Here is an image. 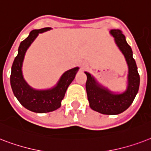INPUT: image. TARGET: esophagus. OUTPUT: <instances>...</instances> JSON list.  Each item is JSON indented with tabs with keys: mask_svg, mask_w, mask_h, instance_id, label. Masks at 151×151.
Masks as SVG:
<instances>
[{
	"mask_svg": "<svg viewBox=\"0 0 151 151\" xmlns=\"http://www.w3.org/2000/svg\"><path fill=\"white\" fill-rule=\"evenodd\" d=\"M86 66H87V65H86V63H83V64H81V68H82V69H84V68H86Z\"/></svg>",
	"mask_w": 151,
	"mask_h": 151,
	"instance_id": "1",
	"label": "esophagus"
}]
</instances>
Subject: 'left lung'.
I'll return each instance as SVG.
<instances>
[{
	"mask_svg": "<svg viewBox=\"0 0 151 151\" xmlns=\"http://www.w3.org/2000/svg\"><path fill=\"white\" fill-rule=\"evenodd\" d=\"M109 33L125 57L128 68L127 89L122 93L111 91L97 81L91 73L86 75V90L90 107L93 110L106 115H117L125 111L134 101L139 87L140 78L133 58L132 50L126 42L125 36L119 29H112Z\"/></svg>",
	"mask_w": 151,
	"mask_h": 151,
	"instance_id": "8db88e82",
	"label": "left lung"
}]
</instances>
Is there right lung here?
I'll return each mask as SVG.
<instances>
[{"mask_svg":"<svg viewBox=\"0 0 151 151\" xmlns=\"http://www.w3.org/2000/svg\"><path fill=\"white\" fill-rule=\"evenodd\" d=\"M50 30L51 27L31 31L27 38L21 42L18 54L12 66L10 83L14 95L23 107L35 113H49L59 109L68 87L73 81L79 68L76 67L66 71L53 87L46 90H36L26 82L22 72L26 52L39 34Z\"/></svg>","mask_w":151,"mask_h":151,"instance_id":"add662e5","label":"right lung"}]
</instances>
